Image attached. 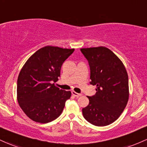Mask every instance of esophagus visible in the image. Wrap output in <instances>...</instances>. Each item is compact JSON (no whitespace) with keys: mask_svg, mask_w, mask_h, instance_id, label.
<instances>
[{"mask_svg":"<svg viewBox=\"0 0 147 147\" xmlns=\"http://www.w3.org/2000/svg\"><path fill=\"white\" fill-rule=\"evenodd\" d=\"M72 94L73 95V96H75V97H77V98H78V97H80V96H82V94H81V93H76V92H75V91H72Z\"/></svg>","mask_w":147,"mask_h":147,"instance_id":"esophagus-1","label":"esophagus"}]
</instances>
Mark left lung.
I'll return each mask as SVG.
<instances>
[{
    "instance_id": "1",
    "label": "left lung",
    "mask_w": 147,
    "mask_h": 147,
    "mask_svg": "<svg viewBox=\"0 0 147 147\" xmlns=\"http://www.w3.org/2000/svg\"><path fill=\"white\" fill-rule=\"evenodd\" d=\"M80 50L89 64L90 84L96 86V93L88 96L89 104L82 109V114L96 126L109 125L120 117L128 101L127 71L122 61L107 47Z\"/></svg>"
}]
</instances>
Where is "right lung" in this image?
Masks as SVG:
<instances>
[{"instance_id":"1","label":"right lung","mask_w":147,"mask_h":147,"mask_svg":"<svg viewBox=\"0 0 147 147\" xmlns=\"http://www.w3.org/2000/svg\"><path fill=\"white\" fill-rule=\"evenodd\" d=\"M75 51L46 46L35 51L24 64L17 80V100L31 120L47 123L62 113L70 91L54 85L61 75L63 63Z\"/></svg>"}]
</instances>
